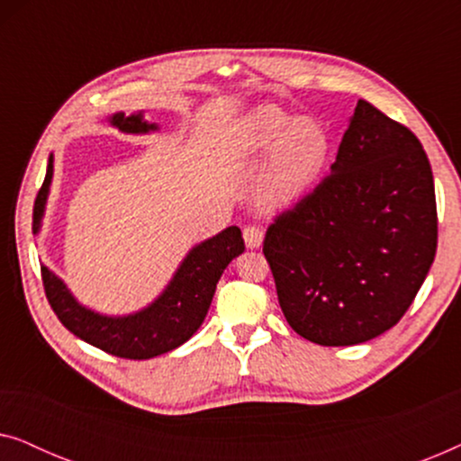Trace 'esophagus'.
<instances>
[{
  "instance_id": "esophagus-1",
  "label": "esophagus",
  "mask_w": 461,
  "mask_h": 461,
  "mask_svg": "<svg viewBox=\"0 0 461 461\" xmlns=\"http://www.w3.org/2000/svg\"><path fill=\"white\" fill-rule=\"evenodd\" d=\"M243 239H245V245H248L249 249H258V248H262L264 232H262V229H258V226H245Z\"/></svg>"
}]
</instances>
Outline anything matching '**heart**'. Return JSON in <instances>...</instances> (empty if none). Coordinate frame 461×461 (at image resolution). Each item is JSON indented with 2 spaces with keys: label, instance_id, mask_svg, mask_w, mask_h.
Wrapping results in <instances>:
<instances>
[{
  "label": "heart",
  "instance_id": "heart-1",
  "mask_svg": "<svg viewBox=\"0 0 461 461\" xmlns=\"http://www.w3.org/2000/svg\"><path fill=\"white\" fill-rule=\"evenodd\" d=\"M239 149L267 161L258 194L264 205L281 210L304 199L317 185L331 150L330 131L314 117H294L276 106L251 111L239 130Z\"/></svg>",
  "mask_w": 461,
  "mask_h": 461
}]
</instances>
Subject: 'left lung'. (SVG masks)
Instances as JSON below:
<instances>
[{"instance_id": "1", "label": "left lung", "mask_w": 461, "mask_h": 461, "mask_svg": "<svg viewBox=\"0 0 461 461\" xmlns=\"http://www.w3.org/2000/svg\"><path fill=\"white\" fill-rule=\"evenodd\" d=\"M434 254L437 199L421 142L358 100L331 174L267 230L281 311L314 344H363L399 323Z\"/></svg>"}]
</instances>
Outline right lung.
Returning <instances> with one entry per match:
<instances>
[{
    "label": "right lung",
    "instance_id": "right-lung-1",
    "mask_svg": "<svg viewBox=\"0 0 461 461\" xmlns=\"http://www.w3.org/2000/svg\"><path fill=\"white\" fill-rule=\"evenodd\" d=\"M104 122L123 134L142 136L159 131V125L147 122L142 111L130 115L117 111L106 115ZM52 178L54 155H50L46 180L33 207V235L41 232ZM243 249L245 243L237 226H229L218 235L199 241L182 258L161 294L147 306L128 314H104L81 304L67 283L46 264L41 267V276L50 306L68 331L109 355L144 361L166 355L193 338L210 311L224 268L243 254Z\"/></svg>",
    "mask_w": 461,
    "mask_h": 461
}]
</instances>
